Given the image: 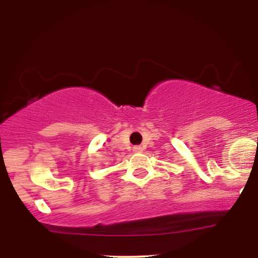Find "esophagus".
Returning a JSON list of instances; mask_svg holds the SVG:
<instances>
[{"label": "esophagus", "instance_id": "34e87169", "mask_svg": "<svg viewBox=\"0 0 258 258\" xmlns=\"http://www.w3.org/2000/svg\"><path fill=\"white\" fill-rule=\"evenodd\" d=\"M133 152H135V153H142V152H143V148L139 147V146H136V147H133Z\"/></svg>", "mask_w": 258, "mask_h": 258}]
</instances>
